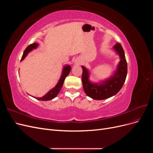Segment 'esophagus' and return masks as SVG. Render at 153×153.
Instances as JSON below:
<instances>
[{"mask_svg":"<svg viewBox=\"0 0 153 153\" xmlns=\"http://www.w3.org/2000/svg\"><path fill=\"white\" fill-rule=\"evenodd\" d=\"M75 64H76V65H80V64H82L81 59H79V58H76V59L75 60Z\"/></svg>","mask_w":153,"mask_h":153,"instance_id":"34e87169","label":"esophagus"}]
</instances>
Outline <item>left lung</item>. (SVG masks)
<instances>
[{
    "label": "left lung",
    "mask_w": 153,
    "mask_h": 153,
    "mask_svg": "<svg viewBox=\"0 0 153 153\" xmlns=\"http://www.w3.org/2000/svg\"><path fill=\"white\" fill-rule=\"evenodd\" d=\"M112 49L119 56L120 61L112 75L106 79L98 82L91 81L89 69L82 66L83 87L85 94L92 99L102 100L115 95L121 89L126 80L128 69L124 50L119 43L115 44Z\"/></svg>",
    "instance_id": "1"
}]
</instances>
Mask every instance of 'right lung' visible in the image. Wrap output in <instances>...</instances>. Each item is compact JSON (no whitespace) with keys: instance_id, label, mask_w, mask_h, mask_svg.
Returning a JSON list of instances; mask_svg holds the SVG:
<instances>
[{"instance_id":"obj_1","label":"right lung","mask_w":153,"mask_h":153,"mask_svg":"<svg viewBox=\"0 0 153 153\" xmlns=\"http://www.w3.org/2000/svg\"><path fill=\"white\" fill-rule=\"evenodd\" d=\"M39 45L36 43H34L27 47V48L25 50L24 54L22 55V57L21 59V61H22L26 57L27 55H28V53L30 52H32V50L38 48ZM71 69V67L70 65H68V64H66V65H64L63 68H62V71L61 73V76L60 77V79L59 80V82H57V84H56L54 87H53L52 89H50L47 94L44 95L42 97H40V98H37V97H34V98L37 99L38 100L40 101H48V100H51L53 98H55V97L57 96L59 94V92L61 91V88L63 85L64 80H65L66 77L69 75V72H70Z\"/></svg>"}]
</instances>
